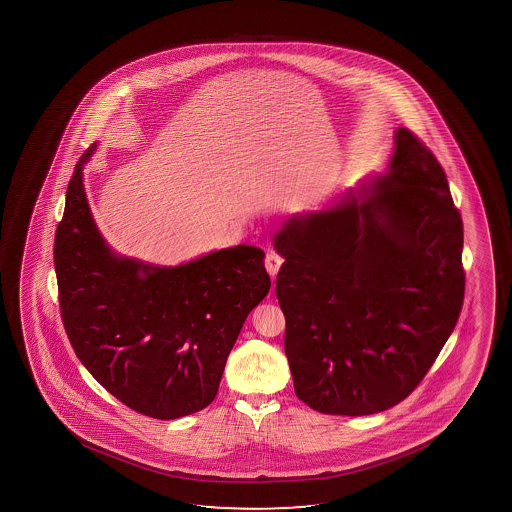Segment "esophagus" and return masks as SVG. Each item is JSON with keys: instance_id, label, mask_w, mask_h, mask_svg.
Wrapping results in <instances>:
<instances>
[{"instance_id": "obj_1", "label": "esophagus", "mask_w": 512, "mask_h": 512, "mask_svg": "<svg viewBox=\"0 0 512 512\" xmlns=\"http://www.w3.org/2000/svg\"><path fill=\"white\" fill-rule=\"evenodd\" d=\"M281 262H283V259H281L278 253H267L264 264H266L267 273L271 274L273 278L276 276V274H278V271H280Z\"/></svg>"}]
</instances>
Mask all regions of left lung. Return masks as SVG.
<instances>
[{
	"mask_svg": "<svg viewBox=\"0 0 512 512\" xmlns=\"http://www.w3.org/2000/svg\"><path fill=\"white\" fill-rule=\"evenodd\" d=\"M372 185L288 218L274 236L295 395L318 413L365 416L402 402L462 311V217L435 155L399 127Z\"/></svg>",
	"mask_w": 512,
	"mask_h": 512,
	"instance_id": "1",
	"label": "left lung"
}]
</instances>
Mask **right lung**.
<instances>
[{
    "label": "right lung",
    "mask_w": 512,
    "mask_h": 512,
    "mask_svg": "<svg viewBox=\"0 0 512 512\" xmlns=\"http://www.w3.org/2000/svg\"><path fill=\"white\" fill-rule=\"evenodd\" d=\"M54 239L59 308L92 378L136 413L175 420L210 406L246 316L266 297L264 252L248 245L157 267L119 257L92 220L82 168Z\"/></svg>",
    "instance_id": "obj_1"
}]
</instances>
